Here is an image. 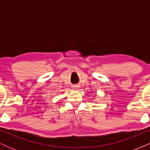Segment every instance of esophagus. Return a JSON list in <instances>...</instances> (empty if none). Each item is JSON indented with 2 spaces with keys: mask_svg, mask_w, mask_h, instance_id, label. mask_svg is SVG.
<instances>
[{
  "mask_svg": "<svg viewBox=\"0 0 150 150\" xmlns=\"http://www.w3.org/2000/svg\"><path fill=\"white\" fill-rule=\"evenodd\" d=\"M76 87H77V86H74L73 88H76Z\"/></svg>",
  "mask_w": 150,
  "mask_h": 150,
  "instance_id": "esophagus-1",
  "label": "esophagus"
}]
</instances>
